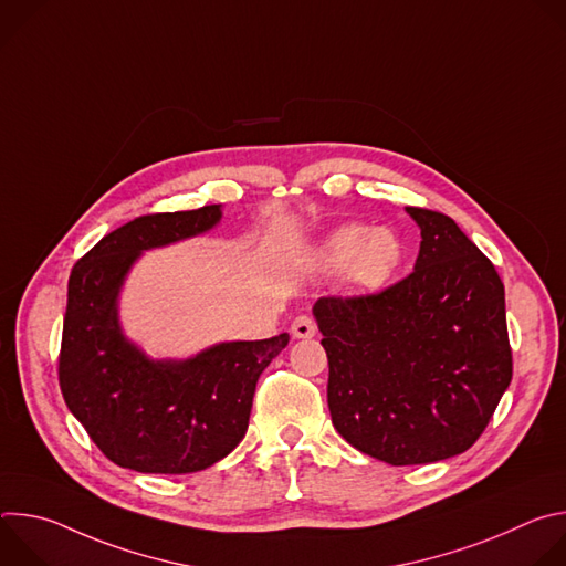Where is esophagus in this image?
Wrapping results in <instances>:
<instances>
[{"mask_svg": "<svg viewBox=\"0 0 566 566\" xmlns=\"http://www.w3.org/2000/svg\"><path fill=\"white\" fill-rule=\"evenodd\" d=\"M291 334H293V338H297V340L313 338V336H315V322H313L308 315H300V317L293 319Z\"/></svg>", "mask_w": 566, "mask_h": 566, "instance_id": "obj_1", "label": "esophagus"}]
</instances>
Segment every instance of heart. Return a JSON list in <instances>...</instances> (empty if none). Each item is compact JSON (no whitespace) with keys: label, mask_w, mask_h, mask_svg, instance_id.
<instances>
[{"label":"heart","mask_w":566,"mask_h":566,"mask_svg":"<svg viewBox=\"0 0 566 566\" xmlns=\"http://www.w3.org/2000/svg\"><path fill=\"white\" fill-rule=\"evenodd\" d=\"M406 260V244L391 226L369 228L365 223H343L332 230L311 253L317 271L345 273L356 291H376L387 284Z\"/></svg>","instance_id":"1"}]
</instances>
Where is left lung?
Segmentation results:
<instances>
[{
	"mask_svg": "<svg viewBox=\"0 0 566 566\" xmlns=\"http://www.w3.org/2000/svg\"><path fill=\"white\" fill-rule=\"evenodd\" d=\"M421 228L415 271L365 297H319L334 428L391 463L465 452L513 378L504 284L446 214L406 208Z\"/></svg>",
	"mask_w": 566,
	"mask_h": 566,
	"instance_id": "obj_1",
	"label": "left lung"
}]
</instances>
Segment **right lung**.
Segmentation results:
<instances>
[{"label": "right lung", "mask_w": 566, "mask_h": 566, "mask_svg": "<svg viewBox=\"0 0 566 566\" xmlns=\"http://www.w3.org/2000/svg\"><path fill=\"white\" fill-rule=\"evenodd\" d=\"M221 206L138 217L69 277L60 389L101 452L136 472L186 474L230 454L249 430L260 374L289 345L226 340L188 358H151L123 329L120 293L143 253L210 232Z\"/></svg>", "instance_id": "obj_1"}]
</instances>
